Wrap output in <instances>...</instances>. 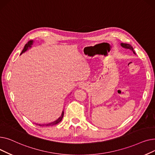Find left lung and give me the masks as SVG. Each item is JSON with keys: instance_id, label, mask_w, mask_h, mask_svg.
Masks as SVG:
<instances>
[{"instance_id": "left-lung-1", "label": "left lung", "mask_w": 155, "mask_h": 155, "mask_svg": "<svg viewBox=\"0 0 155 155\" xmlns=\"http://www.w3.org/2000/svg\"><path fill=\"white\" fill-rule=\"evenodd\" d=\"M120 45L123 46V48H126V49H129V50H131V51H133V53L135 54V52H134V49H133V48L130 45H129V44H126V43H121L120 44Z\"/></svg>"}]
</instances>
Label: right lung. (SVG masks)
<instances>
[{
    "label": "right lung",
    "instance_id": "1",
    "mask_svg": "<svg viewBox=\"0 0 155 155\" xmlns=\"http://www.w3.org/2000/svg\"><path fill=\"white\" fill-rule=\"evenodd\" d=\"M32 43H33V41H28V42L25 45V46H24V49H23V50L22 51V52L21 53V54H22L24 52H25V51L28 50V48L31 47V45H32ZM63 115H64V111L62 112V114H61V116H60L58 119L56 120L55 121H53V123H48V124H37V125L39 126H51L56 125V124H58V123H60V122L61 121L62 118H63Z\"/></svg>",
    "mask_w": 155,
    "mask_h": 155
}]
</instances>
